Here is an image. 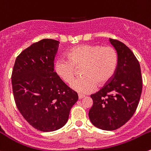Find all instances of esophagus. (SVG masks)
<instances>
[{
	"label": "esophagus",
	"mask_w": 151,
	"mask_h": 151,
	"mask_svg": "<svg viewBox=\"0 0 151 151\" xmlns=\"http://www.w3.org/2000/svg\"><path fill=\"white\" fill-rule=\"evenodd\" d=\"M85 98V95H78V99L81 100L82 99V98Z\"/></svg>",
	"instance_id": "1"
}]
</instances>
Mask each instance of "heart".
Listing matches in <instances>:
<instances>
[{"label": "heart", "instance_id": "obj_1", "mask_svg": "<svg viewBox=\"0 0 151 151\" xmlns=\"http://www.w3.org/2000/svg\"><path fill=\"white\" fill-rule=\"evenodd\" d=\"M68 59H60L54 64L56 75L67 84L72 83L76 70L82 68L81 78L72 83L76 92L87 94L96 86L108 83L115 74L118 65L117 51L111 46L82 45L67 53Z\"/></svg>", "mask_w": 151, "mask_h": 151}]
</instances>
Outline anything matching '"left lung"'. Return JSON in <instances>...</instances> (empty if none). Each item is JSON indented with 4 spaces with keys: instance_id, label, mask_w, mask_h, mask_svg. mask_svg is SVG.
<instances>
[{
    "instance_id": "1",
    "label": "left lung",
    "mask_w": 151,
    "mask_h": 151,
    "mask_svg": "<svg viewBox=\"0 0 151 151\" xmlns=\"http://www.w3.org/2000/svg\"><path fill=\"white\" fill-rule=\"evenodd\" d=\"M109 41L118 56L117 70L106 85L91 95L93 105L89 111L91 123L106 131L117 129L131 118L142 89L140 65L133 52L119 40Z\"/></svg>"
}]
</instances>
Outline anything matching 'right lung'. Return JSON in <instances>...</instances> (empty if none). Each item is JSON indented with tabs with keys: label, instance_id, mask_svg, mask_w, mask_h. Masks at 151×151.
<instances>
[{
	"label": "right lung",
	"instance_id": "1",
	"mask_svg": "<svg viewBox=\"0 0 151 151\" xmlns=\"http://www.w3.org/2000/svg\"><path fill=\"white\" fill-rule=\"evenodd\" d=\"M59 42L43 39L30 45L17 57L12 75L17 109L31 126L45 132L65 126L78 99L54 72Z\"/></svg>",
	"mask_w": 151,
	"mask_h": 151
}]
</instances>
